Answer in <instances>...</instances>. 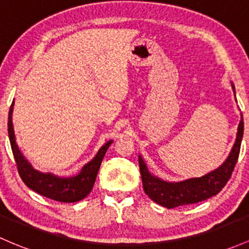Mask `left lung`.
Returning <instances> with one entry per match:
<instances>
[{
  "mask_svg": "<svg viewBox=\"0 0 249 249\" xmlns=\"http://www.w3.org/2000/svg\"><path fill=\"white\" fill-rule=\"evenodd\" d=\"M231 87L235 92L233 84ZM242 136H244V118L241 114L235 143L223 164L204 176L185 179L182 182H166L160 179V177L154 176L149 173L145 162L139 155V170H141L144 191L152 201L168 209L185 206V204L198 203L212 196L217 195L231 178L234 166L239 158Z\"/></svg>",
  "mask_w": 249,
  "mask_h": 249,
  "instance_id": "1",
  "label": "left lung"
}]
</instances>
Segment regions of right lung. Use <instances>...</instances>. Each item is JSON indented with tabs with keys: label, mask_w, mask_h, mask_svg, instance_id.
<instances>
[{
	"label": "right lung",
	"mask_w": 249,
	"mask_h": 249,
	"mask_svg": "<svg viewBox=\"0 0 249 249\" xmlns=\"http://www.w3.org/2000/svg\"><path fill=\"white\" fill-rule=\"evenodd\" d=\"M13 110L14 102L10 106L9 116H8V133H9L10 145H12L18 174H20L24 184L31 188L32 190L36 191L40 195L52 198L54 201L72 203V202H78L86 197L93 188L104 156L113 141H108L107 143L104 144L98 154L94 156L93 160L85 164L80 173L75 176L59 177L51 173H41L33 168V165L27 160V158L24 157L16 144L13 126Z\"/></svg>",
	"instance_id": "right-lung-1"
}]
</instances>
